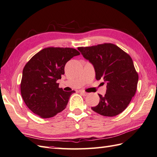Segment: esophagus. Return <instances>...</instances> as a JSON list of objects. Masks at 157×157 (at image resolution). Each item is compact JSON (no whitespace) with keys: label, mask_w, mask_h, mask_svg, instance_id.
Returning <instances> with one entry per match:
<instances>
[{"label":"esophagus","mask_w":157,"mask_h":157,"mask_svg":"<svg viewBox=\"0 0 157 157\" xmlns=\"http://www.w3.org/2000/svg\"><path fill=\"white\" fill-rule=\"evenodd\" d=\"M80 93H81V94H82V95H83V96H87V95H88V94H87V93H86V92L83 91H80Z\"/></svg>","instance_id":"esophagus-1"}]
</instances>
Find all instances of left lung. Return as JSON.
Segmentation results:
<instances>
[{
    "label": "left lung",
    "mask_w": 157,
    "mask_h": 157,
    "mask_svg": "<svg viewBox=\"0 0 157 157\" xmlns=\"http://www.w3.org/2000/svg\"><path fill=\"white\" fill-rule=\"evenodd\" d=\"M78 50L93 65L95 79L107 83L105 95L99 94V103L91 109L106 117L119 115L129 104L137 87L139 76L130 56L113 44Z\"/></svg>",
    "instance_id": "obj_1"
}]
</instances>
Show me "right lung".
Here are the masks:
<instances>
[{
    "label": "right lung",
    "instance_id": "obj_1",
    "mask_svg": "<svg viewBox=\"0 0 157 157\" xmlns=\"http://www.w3.org/2000/svg\"><path fill=\"white\" fill-rule=\"evenodd\" d=\"M79 52L70 48H46L35 54L22 71L21 91L26 106L42 118L54 117L66 107L75 91H64L57 80L66 63Z\"/></svg>",
    "mask_w": 157,
    "mask_h": 157
}]
</instances>
